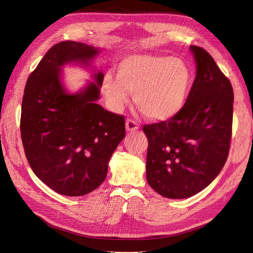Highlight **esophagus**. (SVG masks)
Wrapping results in <instances>:
<instances>
[{
  "label": "esophagus",
  "instance_id": "1",
  "mask_svg": "<svg viewBox=\"0 0 253 253\" xmlns=\"http://www.w3.org/2000/svg\"><path fill=\"white\" fill-rule=\"evenodd\" d=\"M139 128L138 123L133 121L132 119H128L126 121V130L127 131H135Z\"/></svg>",
  "mask_w": 253,
  "mask_h": 253
}]
</instances>
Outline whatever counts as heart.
<instances>
[{
    "label": "heart",
    "instance_id": "obj_1",
    "mask_svg": "<svg viewBox=\"0 0 253 253\" xmlns=\"http://www.w3.org/2000/svg\"><path fill=\"white\" fill-rule=\"evenodd\" d=\"M193 84L192 70L182 59L169 56L131 55L118 67V76L104 78V92L115 110L133 93L136 108L147 120L165 122L182 110Z\"/></svg>",
    "mask_w": 253,
    "mask_h": 253
}]
</instances>
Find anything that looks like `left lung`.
<instances>
[{
    "instance_id": "obj_1",
    "label": "left lung",
    "mask_w": 253,
    "mask_h": 253,
    "mask_svg": "<svg viewBox=\"0 0 253 253\" xmlns=\"http://www.w3.org/2000/svg\"><path fill=\"white\" fill-rule=\"evenodd\" d=\"M191 50L196 77L182 110L171 120L143 126L147 182L171 199L191 197L217 177L232 135V85L205 48L192 45Z\"/></svg>"
}]
</instances>
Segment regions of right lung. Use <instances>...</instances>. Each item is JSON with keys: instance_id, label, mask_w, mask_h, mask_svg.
<instances>
[{"instance_id": "right-lung-1", "label": "right lung", "mask_w": 253, "mask_h": 253, "mask_svg": "<svg viewBox=\"0 0 253 253\" xmlns=\"http://www.w3.org/2000/svg\"><path fill=\"white\" fill-rule=\"evenodd\" d=\"M98 49L82 42L61 41L50 47L25 84L21 138L35 175L66 196H83L102 184L115 148L125 138V118L96 104L104 74L94 75L77 94L60 82L67 62L88 63Z\"/></svg>"}]
</instances>
